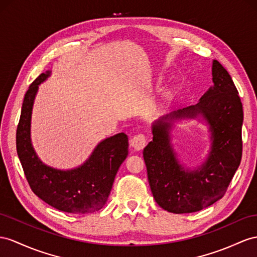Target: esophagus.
<instances>
[{
	"instance_id": "1",
	"label": "esophagus",
	"mask_w": 257,
	"mask_h": 257,
	"mask_svg": "<svg viewBox=\"0 0 257 257\" xmlns=\"http://www.w3.org/2000/svg\"><path fill=\"white\" fill-rule=\"evenodd\" d=\"M131 146H133L134 149L137 151H140L144 147H146L147 139H146V136H144V134H138V135L134 136L133 139H131Z\"/></svg>"
}]
</instances>
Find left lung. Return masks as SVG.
<instances>
[{
    "label": "left lung",
    "instance_id": "8db88e82",
    "mask_svg": "<svg viewBox=\"0 0 257 257\" xmlns=\"http://www.w3.org/2000/svg\"><path fill=\"white\" fill-rule=\"evenodd\" d=\"M214 87L195 105L177 110L170 118L202 114L212 129V151L205 165L186 170L169 146V123L165 118L153 124V141L143 150L148 179L156 203L170 213L201 210L225 195L242 157L243 109L239 92L229 72L213 62Z\"/></svg>",
    "mask_w": 257,
    "mask_h": 257
}]
</instances>
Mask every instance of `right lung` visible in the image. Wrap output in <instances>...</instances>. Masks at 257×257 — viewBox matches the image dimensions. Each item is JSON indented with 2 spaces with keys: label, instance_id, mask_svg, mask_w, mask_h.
<instances>
[{
  "label": "right lung",
  "instance_id": "right-lung-1",
  "mask_svg": "<svg viewBox=\"0 0 257 257\" xmlns=\"http://www.w3.org/2000/svg\"><path fill=\"white\" fill-rule=\"evenodd\" d=\"M50 76L41 74L25 94L16 131V149L24 174L38 197L66 213L84 214L101 209L107 202L117 170L128 155L123 133L102 141L82 166L72 170L51 168L38 159L30 141V119L38 85Z\"/></svg>",
  "mask_w": 257,
  "mask_h": 257
}]
</instances>
